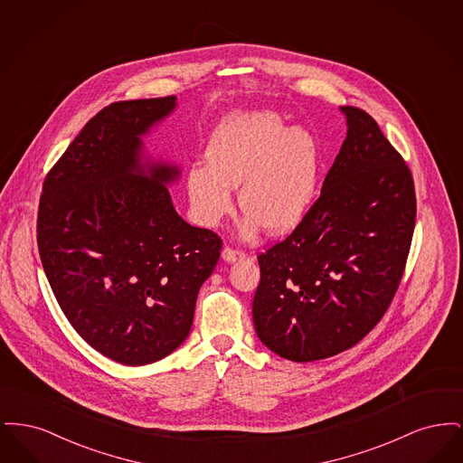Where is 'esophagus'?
I'll list each match as a JSON object with an SVG mask.
<instances>
[{"instance_id":"1","label":"esophagus","mask_w":463,"mask_h":463,"mask_svg":"<svg viewBox=\"0 0 463 463\" xmlns=\"http://www.w3.org/2000/svg\"><path fill=\"white\" fill-rule=\"evenodd\" d=\"M222 259H223L225 262H236V260H240V259H244V251H241V250H234V248H231V246H225V248L222 250Z\"/></svg>"}]
</instances>
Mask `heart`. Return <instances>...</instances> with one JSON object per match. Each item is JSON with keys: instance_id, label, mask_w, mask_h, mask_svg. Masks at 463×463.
<instances>
[{"instance_id": "1", "label": "heart", "mask_w": 463, "mask_h": 463, "mask_svg": "<svg viewBox=\"0 0 463 463\" xmlns=\"http://www.w3.org/2000/svg\"><path fill=\"white\" fill-rule=\"evenodd\" d=\"M208 165L187 174V191L201 223L217 225L232 210L240 188L244 232L262 225L279 234L295 227L312 203L319 180V149L304 128H289L269 110L225 118L206 146Z\"/></svg>"}]
</instances>
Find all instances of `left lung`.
I'll return each instance as SVG.
<instances>
[{
	"label": "left lung",
	"instance_id": "1",
	"mask_svg": "<svg viewBox=\"0 0 463 463\" xmlns=\"http://www.w3.org/2000/svg\"><path fill=\"white\" fill-rule=\"evenodd\" d=\"M347 137L319 198L293 232L259 255L253 325L297 363L344 353L378 325L408 260L413 176L366 110L344 106Z\"/></svg>",
	"mask_w": 463,
	"mask_h": 463
}]
</instances>
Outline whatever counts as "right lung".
<instances>
[{
    "mask_svg": "<svg viewBox=\"0 0 463 463\" xmlns=\"http://www.w3.org/2000/svg\"><path fill=\"white\" fill-rule=\"evenodd\" d=\"M175 109V95L97 112L43 182L38 250L67 321L95 351L127 366L187 338L222 240L193 227L165 184L176 166L144 165L140 137Z\"/></svg>",
    "mask_w": 463,
    "mask_h": 463,
    "instance_id": "add662e5",
    "label": "right lung"
}]
</instances>
